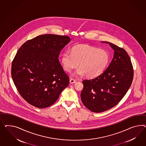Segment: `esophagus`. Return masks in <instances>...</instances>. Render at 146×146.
<instances>
[{
	"instance_id": "34e87169",
	"label": "esophagus",
	"mask_w": 146,
	"mask_h": 146,
	"mask_svg": "<svg viewBox=\"0 0 146 146\" xmlns=\"http://www.w3.org/2000/svg\"><path fill=\"white\" fill-rule=\"evenodd\" d=\"M75 82H76V81H75L74 79H70V83H71V84H72V83H75Z\"/></svg>"
}]
</instances>
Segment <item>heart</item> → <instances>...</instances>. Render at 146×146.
Instances as JSON below:
<instances>
[{
  "instance_id": "b5f03b06",
  "label": "heart",
  "mask_w": 146,
  "mask_h": 146,
  "mask_svg": "<svg viewBox=\"0 0 146 146\" xmlns=\"http://www.w3.org/2000/svg\"><path fill=\"white\" fill-rule=\"evenodd\" d=\"M109 61L110 55L106 50L86 44L75 46L71 52L64 51L60 58L63 68L67 72H71L79 63L80 67L74 71L73 75L79 77L86 75L89 78L100 75Z\"/></svg>"
}]
</instances>
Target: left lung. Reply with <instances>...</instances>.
Masks as SVG:
<instances>
[{
    "label": "left lung",
    "instance_id": "left-lung-1",
    "mask_svg": "<svg viewBox=\"0 0 146 146\" xmlns=\"http://www.w3.org/2000/svg\"><path fill=\"white\" fill-rule=\"evenodd\" d=\"M114 51L113 58L106 70L94 79L83 80L81 98L88 110L101 113L117 105L129 89L133 78L130 57L122 48L109 42Z\"/></svg>",
    "mask_w": 146,
    "mask_h": 146
}]
</instances>
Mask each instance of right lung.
<instances>
[{"label":"right lung","instance_id":"right-lung-1","mask_svg":"<svg viewBox=\"0 0 146 146\" xmlns=\"http://www.w3.org/2000/svg\"><path fill=\"white\" fill-rule=\"evenodd\" d=\"M70 41L68 36L43 35L28 40L18 50L12 62V79L30 105L39 108L50 106L68 86L69 78L58 58Z\"/></svg>","mask_w":146,"mask_h":146}]
</instances>
